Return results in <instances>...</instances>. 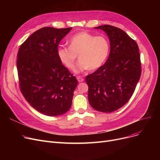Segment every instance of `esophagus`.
I'll return each mask as SVG.
<instances>
[{
    "instance_id": "esophagus-1",
    "label": "esophagus",
    "mask_w": 160,
    "mask_h": 160,
    "mask_svg": "<svg viewBox=\"0 0 160 160\" xmlns=\"http://www.w3.org/2000/svg\"><path fill=\"white\" fill-rule=\"evenodd\" d=\"M77 80H78V82H83V80H84V79H83V78H82L80 76H78V77H77Z\"/></svg>"
}]
</instances>
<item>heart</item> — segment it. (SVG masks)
Returning a JSON list of instances; mask_svg holds the SVG:
<instances>
[{"instance_id": "b5f03b06", "label": "heart", "mask_w": 160, "mask_h": 160, "mask_svg": "<svg viewBox=\"0 0 160 160\" xmlns=\"http://www.w3.org/2000/svg\"><path fill=\"white\" fill-rule=\"evenodd\" d=\"M69 44L70 47H59L58 56L67 69L73 70L78 55L80 61L75 69L77 73L98 69L106 60L110 50V44L105 36H95L87 32L74 35L69 40Z\"/></svg>"}]
</instances>
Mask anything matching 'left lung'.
I'll list each match as a JSON object with an SVG mask.
<instances>
[{
  "instance_id": "left-lung-1",
  "label": "left lung",
  "mask_w": 160,
  "mask_h": 160,
  "mask_svg": "<svg viewBox=\"0 0 160 160\" xmlns=\"http://www.w3.org/2000/svg\"><path fill=\"white\" fill-rule=\"evenodd\" d=\"M95 28L102 30L108 35L110 52L106 63L86 78L88 100L95 110L111 113L128 102L139 80L141 67L139 47L119 28L105 24Z\"/></svg>"
}]
</instances>
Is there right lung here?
I'll return each mask as SVG.
<instances>
[{"label": "right lung", "mask_w": 160, "mask_h": 160, "mask_svg": "<svg viewBox=\"0 0 160 160\" xmlns=\"http://www.w3.org/2000/svg\"><path fill=\"white\" fill-rule=\"evenodd\" d=\"M72 28L44 27L21 45L17 60L19 88L38 112L58 116L69 110L78 81L62 65L58 47Z\"/></svg>", "instance_id": "1"}]
</instances>
